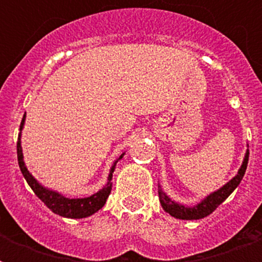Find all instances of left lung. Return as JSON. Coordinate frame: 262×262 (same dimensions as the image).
I'll return each mask as SVG.
<instances>
[{"mask_svg": "<svg viewBox=\"0 0 262 262\" xmlns=\"http://www.w3.org/2000/svg\"><path fill=\"white\" fill-rule=\"evenodd\" d=\"M248 160L249 145L246 152H245L242 164H241L239 170L235 174V177H232L227 183H224L223 186L219 187L217 190L212 191V193L205 195L200 203L194 204V205H186V204H181L178 201H174L166 191L162 190V187L159 185L158 186L159 187L158 189V194H159V201L162 204V208L167 212L168 215H171L175 219L199 220L203 219V217H207L208 215H211L212 212L215 211L216 208L219 207L220 204L223 203L224 200L227 199L228 195L231 194L232 191L238 187V185H239L242 178H244L246 167H248Z\"/></svg>", "mask_w": 262, "mask_h": 262, "instance_id": "8db88e82", "label": "left lung"}]
</instances>
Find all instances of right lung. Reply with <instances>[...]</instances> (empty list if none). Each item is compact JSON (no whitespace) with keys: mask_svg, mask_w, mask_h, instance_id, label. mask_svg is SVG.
Listing matches in <instances>:
<instances>
[{"mask_svg":"<svg viewBox=\"0 0 262 262\" xmlns=\"http://www.w3.org/2000/svg\"><path fill=\"white\" fill-rule=\"evenodd\" d=\"M24 123H26V114L23 117L21 123H20V133H18L17 141V160L20 170H21L27 183L30 185V187L34 190L35 194L38 195L39 199L46 204V207L50 211L54 212L55 215L68 217V219H83V217H88V216L96 213L99 209H102V207L106 204L107 199H108V195L111 193V187H113L111 179H113V172L115 170V166L118 163V160L122 159L125 152H122L113 162V166H111L108 177H107L106 185L100 190H98L94 194L88 195V197L71 199V197L63 195L61 191L54 190V189H50V187H46L45 185H42L38 179L35 178L34 175L31 174L30 170L27 168L21 148V130L24 129Z\"/></svg>","mask_w":262,"mask_h":262,"instance_id":"add662e5","label":"right lung"}]
</instances>
